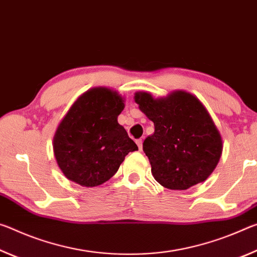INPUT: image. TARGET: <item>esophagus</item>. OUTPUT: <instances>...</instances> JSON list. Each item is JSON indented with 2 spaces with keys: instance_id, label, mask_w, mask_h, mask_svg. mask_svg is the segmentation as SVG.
I'll list each match as a JSON object with an SVG mask.
<instances>
[{
  "instance_id": "obj_1",
  "label": "esophagus",
  "mask_w": 257,
  "mask_h": 257,
  "mask_svg": "<svg viewBox=\"0 0 257 257\" xmlns=\"http://www.w3.org/2000/svg\"><path fill=\"white\" fill-rule=\"evenodd\" d=\"M137 142V145H138V147H139V150H142V139H138V140L136 141Z\"/></svg>"
}]
</instances>
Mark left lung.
Masks as SVG:
<instances>
[{
    "mask_svg": "<svg viewBox=\"0 0 257 257\" xmlns=\"http://www.w3.org/2000/svg\"><path fill=\"white\" fill-rule=\"evenodd\" d=\"M134 99L155 125L144 141L155 180L171 190L204 182L220 161L222 139L203 103L184 91L162 99L138 92Z\"/></svg>",
    "mask_w": 257,
    "mask_h": 257,
    "instance_id": "8db88e82",
    "label": "left lung"
}]
</instances>
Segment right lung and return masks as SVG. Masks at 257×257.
Returning <instances> with one entry per match:
<instances>
[{
  "label": "right lung",
  "mask_w": 257,
  "mask_h": 257,
  "mask_svg": "<svg viewBox=\"0 0 257 257\" xmlns=\"http://www.w3.org/2000/svg\"><path fill=\"white\" fill-rule=\"evenodd\" d=\"M123 98L107 87L79 96L58 126L53 139L57 163L67 179L84 187L112 178L126 155L138 150L117 117Z\"/></svg>",
  "instance_id": "add662e5"
}]
</instances>
